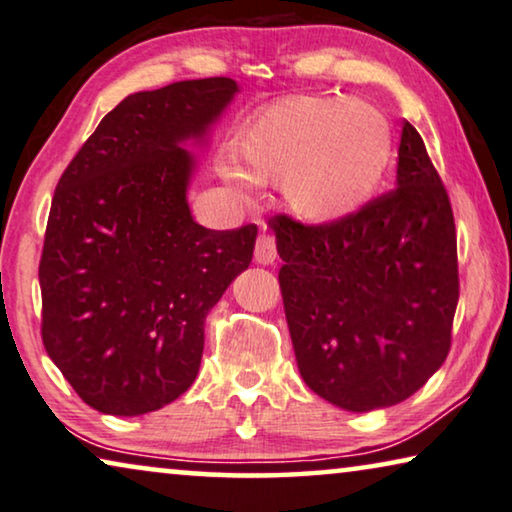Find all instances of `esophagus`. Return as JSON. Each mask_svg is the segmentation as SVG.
Instances as JSON below:
<instances>
[{"instance_id": "1", "label": "esophagus", "mask_w": 512, "mask_h": 512, "mask_svg": "<svg viewBox=\"0 0 512 512\" xmlns=\"http://www.w3.org/2000/svg\"><path fill=\"white\" fill-rule=\"evenodd\" d=\"M254 261L258 265H272L277 261V244H274V238H270V235H261V238L256 240Z\"/></svg>"}]
</instances>
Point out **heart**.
<instances>
[{"label":"heart","instance_id":"b5f03b06","mask_svg":"<svg viewBox=\"0 0 512 512\" xmlns=\"http://www.w3.org/2000/svg\"><path fill=\"white\" fill-rule=\"evenodd\" d=\"M238 152L244 168L221 154L217 175L240 203H256L258 184H281L295 217L335 224L376 196L392 159V131L365 101L291 96L249 124Z\"/></svg>","mask_w":512,"mask_h":512}]
</instances>
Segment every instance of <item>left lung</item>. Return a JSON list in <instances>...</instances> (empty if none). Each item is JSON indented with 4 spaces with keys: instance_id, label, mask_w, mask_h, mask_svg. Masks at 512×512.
Segmentation results:
<instances>
[{
    "instance_id": "obj_1",
    "label": "left lung",
    "mask_w": 512,
    "mask_h": 512,
    "mask_svg": "<svg viewBox=\"0 0 512 512\" xmlns=\"http://www.w3.org/2000/svg\"><path fill=\"white\" fill-rule=\"evenodd\" d=\"M302 379L344 411L388 409L446 360L459 298L455 219L406 122L395 191L335 224H272Z\"/></svg>"
}]
</instances>
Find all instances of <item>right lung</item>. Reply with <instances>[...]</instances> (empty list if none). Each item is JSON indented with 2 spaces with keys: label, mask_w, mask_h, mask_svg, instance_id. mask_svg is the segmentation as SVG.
Returning a JSON list of instances; mask_svg holds the SVG:
<instances>
[{
  "label": "right lung",
  "mask_w": 512,
  "mask_h": 512,
  "mask_svg": "<svg viewBox=\"0 0 512 512\" xmlns=\"http://www.w3.org/2000/svg\"><path fill=\"white\" fill-rule=\"evenodd\" d=\"M240 85L129 94L59 177L39 265L43 346L85 404L143 416L187 392L205 316L254 256L258 228L210 231L187 201Z\"/></svg>",
  "instance_id": "add662e5"
}]
</instances>
